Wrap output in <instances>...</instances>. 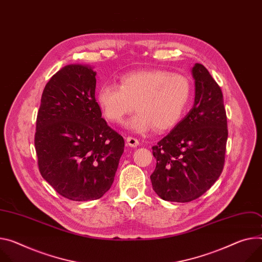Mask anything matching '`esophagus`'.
<instances>
[{
  "instance_id": "1",
  "label": "esophagus",
  "mask_w": 262,
  "mask_h": 262,
  "mask_svg": "<svg viewBox=\"0 0 262 262\" xmlns=\"http://www.w3.org/2000/svg\"><path fill=\"white\" fill-rule=\"evenodd\" d=\"M126 143L130 147H137L139 145V140L134 137H127L126 138Z\"/></svg>"
}]
</instances>
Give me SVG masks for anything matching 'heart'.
<instances>
[{
  "mask_svg": "<svg viewBox=\"0 0 262 262\" xmlns=\"http://www.w3.org/2000/svg\"><path fill=\"white\" fill-rule=\"evenodd\" d=\"M191 94L192 85L186 76L154 69L122 75L120 85L101 84L97 101L104 116L114 123L122 122L136 104L138 113L126 126L143 134L155 127L159 132L174 127L185 114Z\"/></svg>",
  "mask_w": 262,
  "mask_h": 262,
  "instance_id": "heart-1",
  "label": "heart"
}]
</instances>
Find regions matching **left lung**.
I'll return each mask as SVG.
<instances>
[{
  "instance_id": "1",
  "label": "left lung",
  "mask_w": 262,
  "mask_h": 262,
  "mask_svg": "<svg viewBox=\"0 0 262 262\" xmlns=\"http://www.w3.org/2000/svg\"><path fill=\"white\" fill-rule=\"evenodd\" d=\"M193 107L152 146L157 160L152 188L164 201L188 203L203 195L220 178L228 139L227 115L220 85L201 63L192 68Z\"/></svg>"
}]
</instances>
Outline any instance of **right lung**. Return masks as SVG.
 Returning <instances> with one entry per match:
<instances>
[{
    "mask_svg": "<svg viewBox=\"0 0 262 262\" xmlns=\"http://www.w3.org/2000/svg\"><path fill=\"white\" fill-rule=\"evenodd\" d=\"M96 72L68 64L46 84L34 145L41 177L61 196L76 202L107 192L124 151V139L101 117L95 99Z\"/></svg>",
    "mask_w": 262,
    "mask_h": 262,
    "instance_id": "add662e5",
    "label": "right lung"
}]
</instances>
